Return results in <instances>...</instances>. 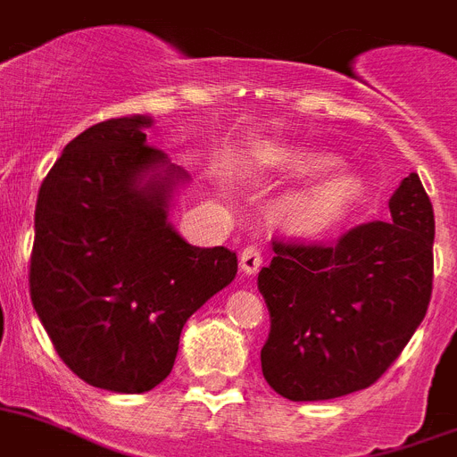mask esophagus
Listing matches in <instances>:
<instances>
[{
  "instance_id": "esophagus-1",
  "label": "esophagus",
  "mask_w": 457,
  "mask_h": 457,
  "mask_svg": "<svg viewBox=\"0 0 457 457\" xmlns=\"http://www.w3.org/2000/svg\"><path fill=\"white\" fill-rule=\"evenodd\" d=\"M261 263H263V256H261V249L256 245H249V247L243 249V254H240V268H243V272L256 275Z\"/></svg>"
}]
</instances>
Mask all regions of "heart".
<instances>
[{
	"label": "heart",
	"instance_id": "b5f03b06",
	"mask_svg": "<svg viewBox=\"0 0 457 457\" xmlns=\"http://www.w3.org/2000/svg\"><path fill=\"white\" fill-rule=\"evenodd\" d=\"M340 159L326 152H295L288 157V169L295 175L312 178L337 169ZM362 198V185L356 175L333 173L328 178L300 187L287 196L288 221L305 236H323L353 212Z\"/></svg>",
	"mask_w": 457,
	"mask_h": 457
}]
</instances>
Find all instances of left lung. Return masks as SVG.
<instances>
[{"mask_svg": "<svg viewBox=\"0 0 457 457\" xmlns=\"http://www.w3.org/2000/svg\"><path fill=\"white\" fill-rule=\"evenodd\" d=\"M391 220L353 226L333 245L272 243L259 291L270 312L261 349L268 384L314 403L362 391L391 368L432 295L435 212L419 175L388 201Z\"/></svg>", "mask_w": 457, "mask_h": 457, "instance_id": "8db88e82", "label": "left lung"}]
</instances>
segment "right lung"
I'll return each instance as SVG.
<instances>
[{
  "instance_id": "1",
  "label": "right lung",
  "mask_w": 457,
  "mask_h": 457,
  "mask_svg": "<svg viewBox=\"0 0 457 457\" xmlns=\"http://www.w3.org/2000/svg\"><path fill=\"white\" fill-rule=\"evenodd\" d=\"M147 127L134 115L85 129L34 212V310L66 368L112 393L162 384L187 319L237 272L236 252L194 247L169 221L187 173L147 145Z\"/></svg>"
}]
</instances>
